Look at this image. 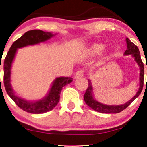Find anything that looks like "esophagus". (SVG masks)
Here are the masks:
<instances>
[{
  "label": "esophagus",
  "instance_id": "1",
  "mask_svg": "<svg viewBox=\"0 0 147 147\" xmlns=\"http://www.w3.org/2000/svg\"><path fill=\"white\" fill-rule=\"evenodd\" d=\"M84 75V71L82 69H80V70L77 71L75 75V79H78V78H82Z\"/></svg>",
  "mask_w": 147,
  "mask_h": 147
}]
</instances>
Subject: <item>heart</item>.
Listing matches in <instances>:
<instances>
[{"label":"heart","mask_w":147,"mask_h":147,"mask_svg":"<svg viewBox=\"0 0 147 147\" xmlns=\"http://www.w3.org/2000/svg\"><path fill=\"white\" fill-rule=\"evenodd\" d=\"M105 48V45L102 43H94L90 47V52L91 54L95 55L101 53L102 50Z\"/></svg>","instance_id":"heart-1"}]
</instances>
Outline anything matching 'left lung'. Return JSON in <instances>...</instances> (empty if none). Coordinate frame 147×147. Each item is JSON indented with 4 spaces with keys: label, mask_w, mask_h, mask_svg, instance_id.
Returning <instances> with one entry per match:
<instances>
[{
    "label": "left lung",
    "mask_w": 147,
    "mask_h": 147,
    "mask_svg": "<svg viewBox=\"0 0 147 147\" xmlns=\"http://www.w3.org/2000/svg\"><path fill=\"white\" fill-rule=\"evenodd\" d=\"M126 42L127 45V50L124 52L125 55H131L134 58V60L137 65H139V69H140V73H139V88L138 92L133 98H131L129 101L126 102L125 104L120 105H104V104L100 103L97 102V100H94L93 97V88L92 86V82L90 80H88V87H87V90L84 94V100L85 103L87 104V106L91 107L94 110L97 111L98 112H102V113L105 114H114V113H119L124 109H125L137 97L139 96L143 89L144 86V67L143 62L141 59L140 53H139V48L137 45H134L132 42H131L129 38H126ZM147 68V65H146ZM147 83V79H146Z\"/></svg>",
    "instance_id": "obj_1"
}]
</instances>
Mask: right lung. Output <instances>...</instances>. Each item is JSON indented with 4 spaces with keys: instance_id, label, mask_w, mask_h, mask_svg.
I'll return each mask as SVG.
<instances>
[{
    "instance_id": "obj_1",
    "label": "right lung",
    "mask_w": 147,
    "mask_h": 147,
    "mask_svg": "<svg viewBox=\"0 0 147 147\" xmlns=\"http://www.w3.org/2000/svg\"><path fill=\"white\" fill-rule=\"evenodd\" d=\"M54 35H55L52 34L51 32H44L40 30H32L28 31L13 42L9 51L8 52V54L3 64V68L4 71L3 82L7 93L20 109L29 113L42 114L51 111L59 102L60 92L63 87L66 84L72 82V78L70 77L69 78H65V77L57 78L53 82V85L47 95L42 100L34 102L27 101L18 97L15 94L14 91L12 89L11 84H10L11 67L18 48L43 42Z\"/></svg>"
}]
</instances>
